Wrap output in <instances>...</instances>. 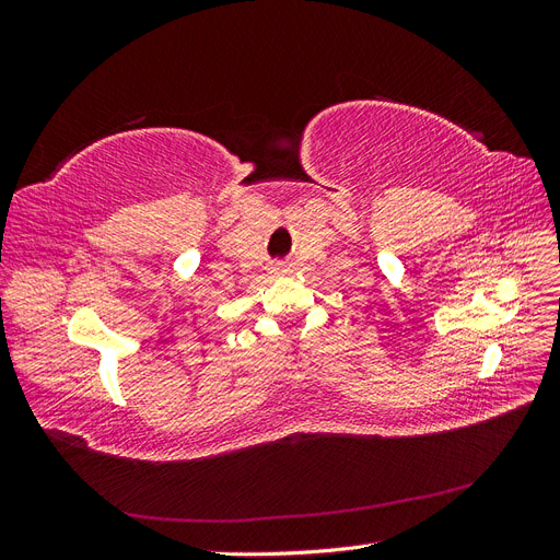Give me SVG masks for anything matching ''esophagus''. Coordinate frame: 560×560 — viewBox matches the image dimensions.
Instances as JSON below:
<instances>
[{"mask_svg":"<svg viewBox=\"0 0 560 560\" xmlns=\"http://www.w3.org/2000/svg\"><path fill=\"white\" fill-rule=\"evenodd\" d=\"M290 266H284V264H278V266H273V268H270V273H273V276H287V273H290Z\"/></svg>","mask_w":560,"mask_h":560,"instance_id":"1","label":"esophagus"}]
</instances>
